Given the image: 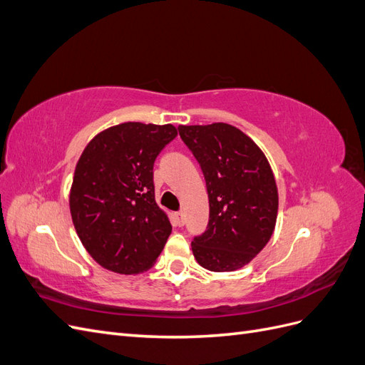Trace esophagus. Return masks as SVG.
Returning <instances> with one entry per match:
<instances>
[{"label":"esophagus","mask_w":365,"mask_h":365,"mask_svg":"<svg viewBox=\"0 0 365 365\" xmlns=\"http://www.w3.org/2000/svg\"><path fill=\"white\" fill-rule=\"evenodd\" d=\"M175 224L178 227H182L185 224V217H184V213L182 212H178L175 213Z\"/></svg>","instance_id":"1"}]
</instances>
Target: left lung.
I'll list each match as a JSON object with an SVG mask.
<instances>
[{
  "label": "left lung",
  "mask_w": 365,
  "mask_h": 365,
  "mask_svg": "<svg viewBox=\"0 0 365 365\" xmlns=\"http://www.w3.org/2000/svg\"><path fill=\"white\" fill-rule=\"evenodd\" d=\"M178 130L201 165L210 204L207 230L192 242L193 256L208 271H236L272 236L279 193L271 165L256 143L231 125H181Z\"/></svg>",
  "instance_id": "left-lung-1"
}]
</instances>
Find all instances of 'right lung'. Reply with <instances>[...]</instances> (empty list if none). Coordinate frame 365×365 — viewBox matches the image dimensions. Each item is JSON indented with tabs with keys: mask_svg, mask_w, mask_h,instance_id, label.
<instances>
[{
	"mask_svg": "<svg viewBox=\"0 0 365 365\" xmlns=\"http://www.w3.org/2000/svg\"><path fill=\"white\" fill-rule=\"evenodd\" d=\"M178 135L173 125L128 121L97 134L76 164L70 212L82 245L103 267L140 274L172 233L155 202L153 163Z\"/></svg>",
	"mask_w": 365,
	"mask_h": 365,
	"instance_id": "1",
	"label": "right lung"
}]
</instances>
